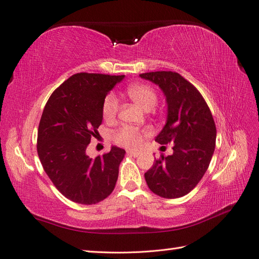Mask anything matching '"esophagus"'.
Listing matches in <instances>:
<instances>
[{
  "label": "esophagus",
  "mask_w": 259,
  "mask_h": 259,
  "mask_svg": "<svg viewBox=\"0 0 259 259\" xmlns=\"http://www.w3.org/2000/svg\"><path fill=\"white\" fill-rule=\"evenodd\" d=\"M127 154H130L132 156H138V155H140V152L136 151V150H128Z\"/></svg>",
  "instance_id": "1"
}]
</instances>
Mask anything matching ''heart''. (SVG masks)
<instances>
[{"mask_svg":"<svg viewBox=\"0 0 259 259\" xmlns=\"http://www.w3.org/2000/svg\"><path fill=\"white\" fill-rule=\"evenodd\" d=\"M130 97L143 107L146 110H149L155 106L158 101V95L152 86L148 84H136L128 89ZM120 103L119 99L113 93L108 94L103 103V115L106 121H112L119 112ZM115 140L117 144L125 147L135 148L143 143V132L133 126H123L115 134Z\"/></svg>","mask_w":259,"mask_h":259,"instance_id":"obj_1","label":"heart"}]
</instances>
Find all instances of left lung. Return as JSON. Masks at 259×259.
I'll return each mask as SVG.
<instances>
[{
    "label": "left lung",
    "instance_id": "1",
    "mask_svg": "<svg viewBox=\"0 0 259 259\" xmlns=\"http://www.w3.org/2000/svg\"><path fill=\"white\" fill-rule=\"evenodd\" d=\"M139 76L158 85L166 99V123L155 142L173 144V154H162L145 173L147 185L162 198L184 197L199 184L213 156V115L200 92L179 73L156 71Z\"/></svg>",
    "mask_w": 259,
    "mask_h": 259
}]
</instances>
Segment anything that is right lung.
I'll return each instance as SVG.
<instances>
[{"instance_id": "obj_1", "label": "right lung", "mask_w": 259, "mask_h": 259, "mask_svg": "<svg viewBox=\"0 0 259 259\" xmlns=\"http://www.w3.org/2000/svg\"><path fill=\"white\" fill-rule=\"evenodd\" d=\"M124 75L76 73L54 91L37 131V154L42 166L62 195L92 205L113 191L125 150L92 159L86 154L91 138L103 122V103Z\"/></svg>"}]
</instances>
